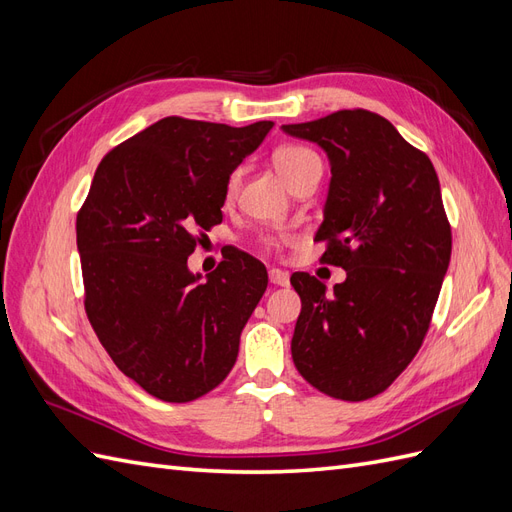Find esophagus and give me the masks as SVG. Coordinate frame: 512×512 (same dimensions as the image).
I'll return each instance as SVG.
<instances>
[{
  "label": "esophagus",
  "instance_id": "obj_1",
  "mask_svg": "<svg viewBox=\"0 0 512 512\" xmlns=\"http://www.w3.org/2000/svg\"><path fill=\"white\" fill-rule=\"evenodd\" d=\"M269 282L275 284V286H288L290 277H288V273L282 271V269H271V271H269Z\"/></svg>",
  "mask_w": 512,
  "mask_h": 512
}]
</instances>
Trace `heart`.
I'll list each match as a JSON object with an SVG mask.
<instances>
[{
    "instance_id": "heart-1",
    "label": "heart",
    "mask_w": 512,
    "mask_h": 512,
    "mask_svg": "<svg viewBox=\"0 0 512 512\" xmlns=\"http://www.w3.org/2000/svg\"><path fill=\"white\" fill-rule=\"evenodd\" d=\"M273 164H275L277 173L282 175V179L288 183V188H290V185L305 173V170H309L314 164H320V160L312 149L301 147V145H286V147L275 151ZM239 183H241V175H239V170H235V173H232L226 181V198L228 200L235 198V194L239 190ZM265 243L275 247V245H280V239L265 237Z\"/></svg>"
}]
</instances>
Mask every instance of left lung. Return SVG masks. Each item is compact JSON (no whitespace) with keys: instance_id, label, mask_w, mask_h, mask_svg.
Here are the masks:
<instances>
[{"instance_id":"8db88e82","label":"left lung","mask_w":512,"mask_h":512,"mask_svg":"<svg viewBox=\"0 0 512 512\" xmlns=\"http://www.w3.org/2000/svg\"><path fill=\"white\" fill-rule=\"evenodd\" d=\"M327 151L331 183L316 241L342 267L333 292L292 273L301 314L292 361L324 395L363 401L389 389L427 335L451 262V224L431 160L391 121L354 108L282 126Z\"/></svg>"}]
</instances>
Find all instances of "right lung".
I'll return each instance as SVG.
<instances>
[{"label":"right lung","instance_id":"right-lung-1","mask_svg":"<svg viewBox=\"0 0 512 512\" xmlns=\"http://www.w3.org/2000/svg\"><path fill=\"white\" fill-rule=\"evenodd\" d=\"M273 121L232 128L164 117L108 151L76 215L85 312L113 363L170 404L213 391L267 290L235 252L207 282L188 269L196 230L222 222L226 181Z\"/></svg>","mask_w":512,"mask_h":512}]
</instances>
